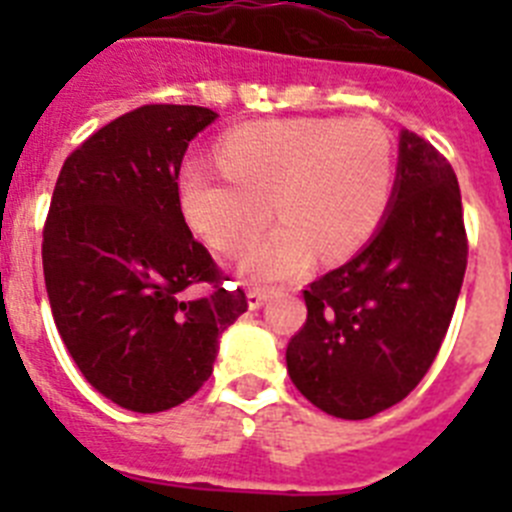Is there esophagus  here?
Here are the masks:
<instances>
[{
  "label": "esophagus",
  "mask_w": 512,
  "mask_h": 512,
  "mask_svg": "<svg viewBox=\"0 0 512 512\" xmlns=\"http://www.w3.org/2000/svg\"><path fill=\"white\" fill-rule=\"evenodd\" d=\"M271 295H274L271 289L251 287V289H248V307H251V310H259L261 305H266V300H269Z\"/></svg>",
  "instance_id": "1"
}]
</instances>
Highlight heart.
Here are the masks:
<instances>
[{
    "label": "heart",
    "instance_id": "b5f03b06",
    "mask_svg": "<svg viewBox=\"0 0 512 512\" xmlns=\"http://www.w3.org/2000/svg\"><path fill=\"white\" fill-rule=\"evenodd\" d=\"M217 161L176 174L184 220L212 248L233 251L259 233L271 202L284 223L241 248L251 279H292L323 259L359 251L390 207L395 146L372 117H292L251 122L217 140Z\"/></svg>",
    "mask_w": 512,
    "mask_h": 512
}]
</instances>
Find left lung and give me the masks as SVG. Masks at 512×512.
<instances>
[{"label":"left lung","instance_id":"left-lung-1","mask_svg":"<svg viewBox=\"0 0 512 512\" xmlns=\"http://www.w3.org/2000/svg\"><path fill=\"white\" fill-rule=\"evenodd\" d=\"M467 253L454 169L402 130L395 189L374 238L302 292L307 320L287 346L297 390L343 420L405 400L446 338Z\"/></svg>","mask_w":512,"mask_h":512}]
</instances>
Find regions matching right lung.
Instances as JSON below:
<instances>
[{"instance_id": "1", "label": "right lung", "mask_w": 512, "mask_h": 512, "mask_svg": "<svg viewBox=\"0 0 512 512\" xmlns=\"http://www.w3.org/2000/svg\"><path fill=\"white\" fill-rule=\"evenodd\" d=\"M217 112L143 104L89 135L66 161L43 228L53 320L79 372L133 413L176 408L210 379L246 292L184 223L176 174ZM210 296L189 298L194 283Z\"/></svg>"}]
</instances>
